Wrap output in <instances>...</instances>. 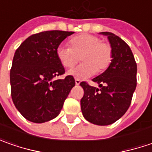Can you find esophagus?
<instances>
[{
    "instance_id": "obj_1",
    "label": "esophagus",
    "mask_w": 152,
    "mask_h": 152,
    "mask_svg": "<svg viewBox=\"0 0 152 152\" xmlns=\"http://www.w3.org/2000/svg\"><path fill=\"white\" fill-rule=\"evenodd\" d=\"M80 82H81V81H80V79H75V85H79V84H80Z\"/></svg>"
}]
</instances>
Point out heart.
Returning a JSON list of instances; mask_svg holds the SVG:
<instances>
[{
	"label": "heart",
	"mask_w": 152,
	"mask_h": 152,
	"mask_svg": "<svg viewBox=\"0 0 152 152\" xmlns=\"http://www.w3.org/2000/svg\"><path fill=\"white\" fill-rule=\"evenodd\" d=\"M69 46L59 45L56 56L61 65L66 68L73 67L80 59L83 61L78 67L69 71V74L84 79L94 73H102L107 68L113 60V50L107 43L93 34H82L69 40Z\"/></svg>",
	"instance_id": "obj_1"
}]
</instances>
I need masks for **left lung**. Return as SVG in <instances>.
I'll return each instance as SVG.
<instances>
[{
	"instance_id": "1",
	"label": "left lung",
	"mask_w": 152,
	"mask_h": 152,
	"mask_svg": "<svg viewBox=\"0 0 152 152\" xmlns=\"http://www.w3.org/2000/svg\"><path fill=\"white\" fill-rule=\"evenodd\" d=\"M107 35L113 50V60L107 69L92 79L100 89L81 82L84 96L81 111L87 121L96 125H109L123 117L131 104L137 80V65L130 47L110 32Z\"/></svg>"
}]
</instances>
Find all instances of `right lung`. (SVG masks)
I'll list each match as a JSON object with an SVG mask.
<instances>
[{"instance_id": "1", "label": "right lung", "mask_w": 152, "mask_h": 152, "mask_svg": "<svg viewBox=\"0 0 152 152\" xmlns=\"http://www.w3.org/2000/svg\"><path fill=\"white\" fill-rule=\"evenodd\" d=\"M74 32L51 30L27 38L15 52L10 71L11 95L27 120L41 124L57 117L75 80L54 78L65 73L56 50Z\"/></svg>"}]
</instances>
